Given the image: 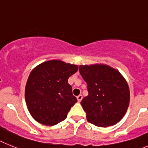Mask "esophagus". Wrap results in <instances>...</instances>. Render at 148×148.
I'll return each instance as SVG.
<instances>
[{
  "label": "esophagus",
  "mask_w": 148,
  "mask_h": 148,
  "mask_svg": "<svg viewBox=\"0 0 148 148\" xmlns=\"http://www.w3.org/2000/svg\"><path fill=\"white\" fill-rule=\"evenodd\" d=\"M77 99L78 102H80L82 99H83V95H79L77 96Z\"/></svg>",
  "instance_id": "obj_1"
}]
</instances>
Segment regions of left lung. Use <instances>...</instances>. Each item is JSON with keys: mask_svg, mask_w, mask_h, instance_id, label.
I'll return each mask as SVG.
<instances>
[{"mask_svg": "<svg viewBox=\"0 0 148 148\" xmlns=\"http://www.w3.org/2000/svg\"><path fill=\"white\" fill-rule=\"evenodd\" d=\"M89 95L80 104L89 123L99 127L113 126L123 117L130 105V92L122 74L107 64L80 65Z\"/></svg>", "mask_w": 148, "mask_h": 148, "instance_id": "left-lung-1", "label": "left lung"}]
</instances>
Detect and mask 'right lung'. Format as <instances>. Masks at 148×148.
Wrapping results in <instances>:
<instances>
[{"instance_id": "obj_1", "label": "right lung", "mask_w": 148, "mask_h": 148, "mask_svg": "<svg viewBox=\"0 0 148 148\" xmlns=\"http://www.w3.org/2000/svg\"><path fill=\"white\" fill-rule=\"evenodd\" d=\"M77 70L76 64L56 59L44 62L32 71L25 97L28 111L37 122L54 126L66 118L77 101L68 80Z\"/></svg>"}]
</instances>
